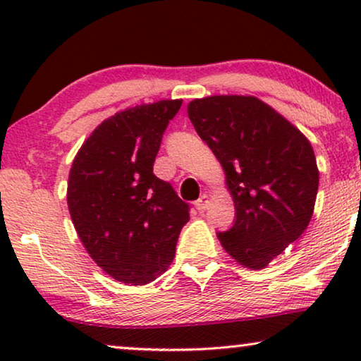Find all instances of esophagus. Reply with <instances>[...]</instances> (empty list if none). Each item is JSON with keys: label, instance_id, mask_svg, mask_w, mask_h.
<instances>
[{"label": "esophagus", "instance_id": "esophagus-1", "mask_svg": "<svg viewBox=\"0 0 361 361\" xmlns=\"http://www.w3.org/2000/svg\"><path fill=\"white\" fill-rule=\"evenodd\" d=\"M210 205V200H209V195H202L199 200H195V209L199 212H204L209 209Z\"/></svg>", "mask_w": 361, "mask_h": 361}]
</instances>
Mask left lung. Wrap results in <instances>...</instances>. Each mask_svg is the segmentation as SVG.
<instances>
[{
	"mask_svg": "<svg viewBox=\"0 0 361 361\" xmlns=\"http://www.w3.org/2000/svg\"><path fill=\"white\" fill-rule=\"evenodd\" d=\"M187 113L225 171L236 219L216 233L236 263L263 269L307 228L319 189L312 146L293 123L250 95L195 98Z\"/></svg>",
	"mask_w": 361,
	"mask_h": 361,
	"instance_id": "left-lung-1",
	"label": "left lung"
}]
</instances>
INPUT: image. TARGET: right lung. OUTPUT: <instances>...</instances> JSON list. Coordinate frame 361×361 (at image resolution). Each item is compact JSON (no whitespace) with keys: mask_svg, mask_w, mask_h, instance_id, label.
Listing matches in <instances>:
<instances>
[{"mask_svg":"<svg viewBox=\"0 0 361 361\" xmlns=\"http://www.w3.org/2000/svg\"><path fill=\"white\" fill-rule=\"evenodd\" d=\"M182 100L118 111L98 125L72 162L67 205L90 258L123 284L169 268L189 205L152 172L162 135Z\"/></svg>","mask_w":361,"mask_h":361,"instance_id":"right-lung-1","label":"right lung"}]
</instances>
